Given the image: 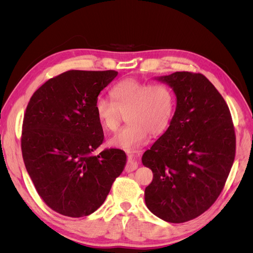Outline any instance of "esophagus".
I'll return each mask as SVG.
<instances>
[{
    "instance_id": "1",
    "label": "esophagus",
    "mask_w": 253,
    "mask_h": 253,
    "mask_svg": "<svg viewBox=\"0 0 253 253\" xmlns=\"http://www.w3.org/2000/svg\"><path fill=\"white\" fill-rule=\"evenodd\" d=\"M137 168H138V163H137L135 157L133 155H128V160H127V164L126 166V171L132 172V171L136 170Z\"/></svg>"
}]
</instances>
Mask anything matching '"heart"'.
<instances>
[{"label":"heart","mask_w":253,"mask_h":253,"mask_svg":"<svg viewBox=\"0 0 253 253\" xmlns=\"http://www.w3.org/2000/svg\"><path fill=\"white\" fill-rule=\"evenodd\" d=\"M112 100L98 97L95 116L106 131H115L126 114L127 125L109 140L111 147L133 151L144 144L149 133L158 135L169 126L174 110V96L166 84H148L134 78L119 81L110 90Z\"/></svg>","instance_id":"b5f03b06"}]
</instances>
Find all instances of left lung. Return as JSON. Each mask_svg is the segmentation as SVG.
Instances as JSON below:
<instances>
[{
    "mask_svg": "<svg viewBox=\"0 0 253 253\" xmlns=\"http://www.w3.org/2000/svg\"><path fill=\"white\" fill-rule=\"evenodd\" d=\"M176 96L167 131L142 155L153 172L144 190L148 209L169 223L200 216L223 190L235 156V133L224 98L202 74L156 78Z\"/></svg>",
    "mask_w": 253,
    "mask_h": 253,
    "instance_id": "obj_1",
    "label": "left lung"
}]
</instances>
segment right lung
Here are the masks:
<instances>
[{
    "mask_svg": "<svg viewBox=\"0 0 253 253\" xmlns=\"http://www.w3.org/2000/svg\"><path fill=\"white\" fill-rule=\"evenodd\" d=\"M118 72L68 71L45 82L30 98L21 148L38 194L62 215L82 217L100 207L124 171L126 153L105 149L94 104Z\"/></svg>",
    "mask_w": 253,
    "mask_h": 253,
    "instance_id": "add662e5",
    "label": "right lung"
}]
</instances>
